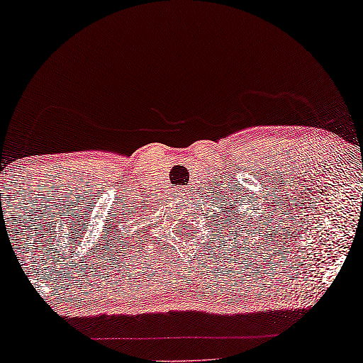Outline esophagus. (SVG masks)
Wrapping results in <instances>:
<instances>
[{"instance_id": "1", "label": "esophagus", "mask_w": 363, "mask_h": 363, "mask_svg": "<svg viewBox=\"0 0 363 363\" xmlns=\"http://www.w3.org/2000/svg\"><path fill=\"white\" fill-rule=\"evenodd\" d=\"M186 191H188V190H180V195H182V196L186 195Z\"/></svg>"}]
</instances>
